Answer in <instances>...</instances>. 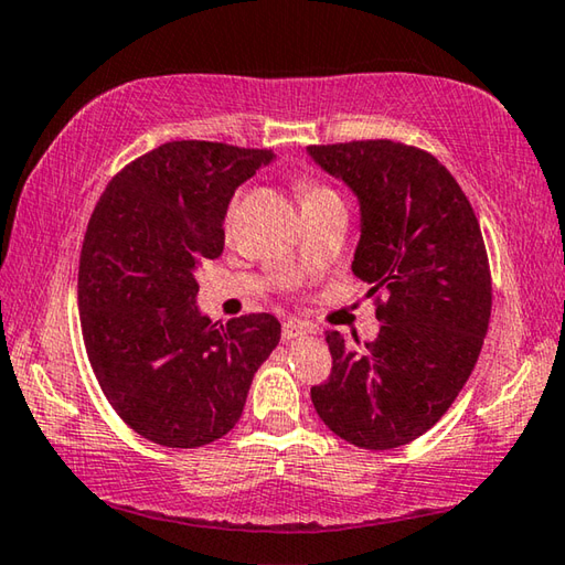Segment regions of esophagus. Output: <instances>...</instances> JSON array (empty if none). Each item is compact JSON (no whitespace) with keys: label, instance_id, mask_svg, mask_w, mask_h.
Returning <instances> with one entry per match:
<instances>
[{"label":"esophagus","instance_id":"obj_1","mask_svg":"<svg viewBox=\"0 0 565 565\" xmlns=\"http://www.w3.org/2000/svg\"><path fill=\"white\" fill-rule=\"evenodd\" d=\"M313 333V328L303 321H296V318H289V321L281 323V335L284 341H291V338H299V335H309Z\"/></svg>","mask_w":565,"mask_h":565}]
</instances>
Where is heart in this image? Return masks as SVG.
<instances>
[{
    "label": "heart",
    "instance_id": "b5f03b06",
    "mask_svg": "<svg viewBox=\"0 0 565 565\" xmlns=\"http://www.w3.org/2000/svg\"><path fill=\"white\" fill-rule=\"evenodd\" d=\"M323 194H331V190L326 184H318L313 180H301L299 182V198L301 202H311L316 198H323Z\"/></svg>",
    "mask_w": 565,
    "mask_h": 565
}]
</instances>
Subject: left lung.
<instances>
[{"label":"left lung","mask_w":565,"mask_h":565,"mask_svg":"<svg viewBox=\"0 0 565 565\" xmlns=\"http://www.w3.org/2000/svg\"><path fill=\"white\" fill-rule=\"evenodd\" d=\"M309 156L358 194L353 274L371 284L383 323L355 348L326 331L333 367L311 387L313 407L355 447L407 445L455 403L484 343L491 274L477 214L452 172L415 146L351 140Z\"/></svg>","instance_id":"left-lung-1"}]
</instances>
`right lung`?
Segmentation results:
<instances>
[{
    "mask_svg": "<svg viewBox=\"0 0 565 565\" xmlns=\"http://www.w3.org/2000/svg\"><path fill=\"white\" fill-rule=\"evenodd\" d=\"M271 160L266 148L172 140L128 162L90 214L81 333L110 407L150 443L190 449L227 435L279 343L271 313L222 326L194 303V274L224 249L234 190Z\"/></svg>",
    "mask_w": 565,
    "mask_h": 565,
    "instance_id": "obj_1",
    "label": "right lung"
}]
</instances>
